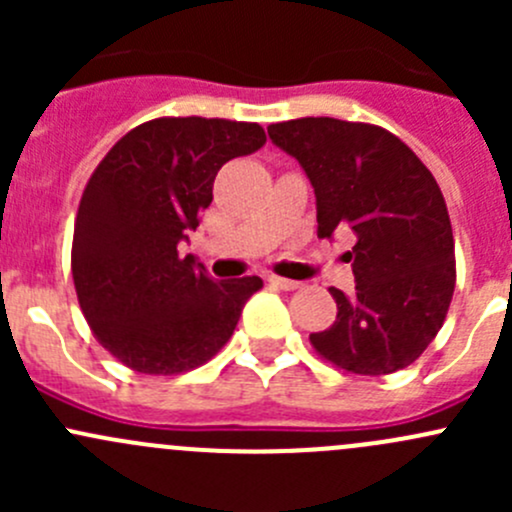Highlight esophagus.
<instances>
[{"label":"esophagus","mask_w":512,"mask_h":512,"mask_svg":"<svg viewBox=\"0 0 512 512\" xmlns=\"http://www.w3.org/2000/svg\"><path fill=\"white\" fill-rule=\"evenodd\" d=\"M267 282H270L272 287L285 289V292H292V289H299V282H294V280H285V277H277V275H270V277H267Z\"/></svg>","instance_id":"esophagus-1"}]
</instances>
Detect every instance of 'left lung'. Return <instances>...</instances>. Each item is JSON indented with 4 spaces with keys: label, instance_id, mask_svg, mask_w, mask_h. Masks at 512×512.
<instances>
[{
    "label": "left lung",
    "instance_id": "1",
    "mask_svg": "<svg viewBox=\"0 0 512 512\" xmlns=\"http://www.w3.org/2000/svg\"><path fill=\"white\" fill-rule=\"evenodd\" d=\"M317 195V235L349 227L356 292L332 287L337 322L309 334L322 359L359 376L406 369L443 327L456 287L446 200L401 138L371 123L294 118L267 128Z\"/></svg>",
    "mask_w": 512,
    "mask_h": 512
}]
</instances>
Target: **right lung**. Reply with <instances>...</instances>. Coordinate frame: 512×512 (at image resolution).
Masks as SVG:
<instances>
[{
	"label": "right lung",
	"mask_w": 512,
	"mask_h": 512,
	"mask_svg": "<svg viewBox=\"0 0 512 512\" xmlns=\"http://www.w3.org/2000/svg\"><path fill=\"white\" fill-rule=\"evenodd\" d=\"M265 141L260 123L153 118L96 165L76 213L71 272L91 332L123 366L183 374L232 337L262 280H213L178 245L213 203L218 170Z\"/></svg>",
	"instance_id": "obj_1"
}]
</instances>
